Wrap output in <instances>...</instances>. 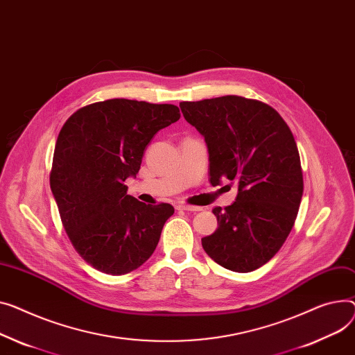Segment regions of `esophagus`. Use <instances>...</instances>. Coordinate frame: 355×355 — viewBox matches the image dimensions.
<instances>
[{
  "label": "esophagus",
  "mask_w": 355,
  "mask_h": 355,
  "mask_svg": "<svg viewBox=\"0 0 355 355\" xmlns=\"http://www.w3.org/2000/svg\"><path fill=\"white\" fill-rule=\"evenodd\" d=\"M175 208H177V209H180V211H193V212H196V211H201V207L187 205V204H180V205H177Z\"/></svg>",
  "instance_id": "obj_1"
}]
</instances>
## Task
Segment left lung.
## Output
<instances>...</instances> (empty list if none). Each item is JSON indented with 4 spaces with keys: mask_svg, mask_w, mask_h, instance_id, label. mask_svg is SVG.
I'll list each match as a JSON object with an SVG mask.
<instances>
[{
    "mask_svg": "<svg viewBox=\"0 0 355 355\" xmlns=\"http://www.w3.org/2000/svg\"><path fill=\"white\" fill-rule=\"evenodd\" d=\"M204 137L209 182L239 187L235 201L212 209L214 234L201 240L221 267L250 272L277 254L295 223L304 182L294 135L270 105L239 96L180 103Z\"/></svg>",
    "mask_w": 355,
    "mask_h": 355,
    "instance_id": "obj_1",
    "label": "left lung"
}]
</instances>
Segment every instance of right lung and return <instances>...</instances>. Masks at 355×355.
Here are the masks:
<instances>
[{
    "label": "right lung",
    "instance_id": "1",
    "mask_svg": "<svg viewBox=\"0 0 355 355\" xmlns=\"http://www.w3.org/2000/svg\"><path fill=\"white\" fill-rule=\"evenodd\" d=\"M180 116L173 104L115 98L80 108L62 125L51 191L71 243L96 270L123 275L153 255L174 207L138 201L124 181L138 174L153 137Z\"/></svg>",
    "mask_w": 355,
    "mask_h": 355
}]
</instances>
